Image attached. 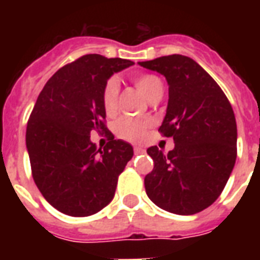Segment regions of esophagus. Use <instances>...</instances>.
I'll use <instances>...</instances> for the list:
<instances>
[{"label": "esophagus", "instance_id": "obj_1", "mask_svg": "<svg viewBox=\"0 0 260 260\" xmlns=\"http://www.w3.org/2000/svg\"><path fill=\"white\" fill-rule=\"evenodd\" d=\"M144 151H146V150H144L143 147H134V152L136 155H138V154H143Z\"/></svg>", "mask_w": 260, "mask_h": 260}]
</instances>
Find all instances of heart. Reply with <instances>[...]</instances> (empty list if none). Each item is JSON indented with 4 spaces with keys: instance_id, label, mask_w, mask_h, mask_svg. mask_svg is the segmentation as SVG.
I'll return each instance as SVG.
<instances>
[{
    "instance_id": "obj_1",
    "label": "heart",
    "mask_w": 260,
    "mask_h": 260,
    "mask_svg": "<svg viewBox=\"0 0 260 260\" xmlns=\"http://www.w3.org/2000/svg\"><path fill=\"white\" fill-rule=\"evenodd\" d=\"M135 85L147 98H150L158 89H163L160 78L152 74H142L134 79ZM118 82L116 78L108 79L102 89V106L108 116L116 113L118 98ZM151 121L144 118L121 117L114 124V132L118 138L131 143H140L147 136Z\"/></svg>"
}]
</instances>
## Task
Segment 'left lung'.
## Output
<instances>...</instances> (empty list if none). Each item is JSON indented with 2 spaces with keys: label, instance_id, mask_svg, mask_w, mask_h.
Instances as JSON below:
<instances>
[{
  "label": "left lung",
  "instance_id": "8db88e82",
  "mask_svg": "<svg viewBox=\"0 0 260 260\" xmlns=\"http://www.w3.org/2000/svg\"><path fill=\"white\" fill-rule=\"evenodd\" d=\"M139 64L166 77L169 105L159 132L175 143L169 154L156 146L147 150L154 160L144 178L147 196L171 213H198L217 200L234 170V109L217 82L191 58L169 55Z\"/></svg>",
  "mask_w": 260,
  "mask_h": 260
}]
</instances>
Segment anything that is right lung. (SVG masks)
Here are the masks:
<instances>
[{
  "label": "right lung",
  "mask_w": 260,
  "mask_h": 260,
  "mask_svg": "<svg viewBox=\"0 0 260 260\" xmlns=\"http://www.w3.org/2000/svg\"><path fill=\"white\" fill-rule=\"evenodd\" d=\"M132 64L83 55L59 69L39 94L26 124V150L38 189L62 213L91 216L113 200L134 148L106 128L102 89L113 73ZM93 130L110 136L104 149L89 140Z\"/></svg>",
  "instance_id": "add662e5"
}]
</instances>
